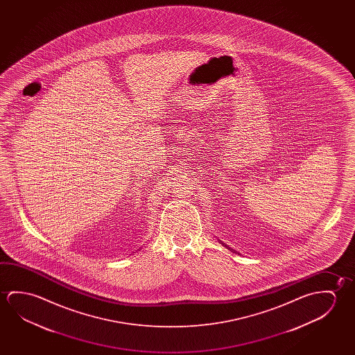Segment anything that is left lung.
Masks as SVG:
<instances>
[{"label": "left lung", "instance_id": "8db88e82", "mask_svg": "<svg viewBox=\"0 0 355 355\" xmlns=\"http://www.w3.org/2000/svg\"><path fill=\"white\" fill-rule=\"evenodd\" d=\"M225 246H227V245H225Z\"/></svg>", "mask_w": 355, "mask_h": 355}]
</instances>
